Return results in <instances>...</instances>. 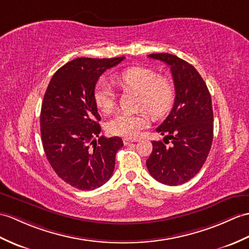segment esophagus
Masks as SVG:
<instances>
[{"label":"esophagus","mask_w":249,"mask_h":249,"mask_svg":"<svg viewBox=\"0 0 249 249\" xmlns=\"http://www.w3.org/2000/svg\"><path fill=\"white\" fill-rule=\"evenodd\" d=\"M139 139H129V138H125L123 139V142L125 145H128L129 143H132V142H138Z\"/></svg>","instance_id":"34e87169"}]
</instances>
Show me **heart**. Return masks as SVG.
I'll use <instances>...</instances> for the list:
<instances>
[{
	"label": "heart",
	"instance_id": "1",
	"mask_svg": "<svg viewBox=\"0 0 249 249\" xmlns=\"http://www.w3.org/2000/svg\"><path fill=\"white\" fill-rule=\"evenodd\" d=\"M123 90H131L140 94L139 108H144L155 118H162L170 112L174 105L176 89L171 79L159 76L158 73L148 68L131 67L115 77ZM96 107L104 113H110L115 106V93L106 80H98L93 91ZM149 118L145 112H121L107 123V131L110 135L135 138L146 128Z\"/></svg>",
	"mask_w": 249,
	"mask_h": 249
}]
</instances>
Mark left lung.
<instances>
[{"label":"left lung","instance_id":"1","mask_svg":"<svg viewBox=\"0 0 249 249\" xmlns=\"http://www.w3.org/2000/svg\"><path fill=\"white\" fill-rule=\"evenodd\" d=\"M149 58L170 66L176 89L172 111L156 131L163 142L153 141L146 160L147 170L156 180L166 186L189 181L203 167L213 140V110L210 92L196 69L179 57L151 54ZM172 143L170 147L165 143Z\"/></svg>","mask_w":249,"mask_h":249}]
</instances>
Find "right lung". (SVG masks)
<instances>
[{"instance_id": "obj_1", "label": "right lung", "mask_w": 249, "mask_h": 249, "mask_svg": "<svg viewBox=\"0 0 249 249\" xmlns=\"http://www.w3.org/2000/svg\"><path fill=\"white\" fill-rule=\"evenodd\" d=\"M124 58L82 57L69 61L46 88L40 113L44 153L56 174L78 190L106 183L112 176L115 155L123 146L120 137L100 136L101 117L93 91L101 75Z\"/></svg>"}]
</instances>
